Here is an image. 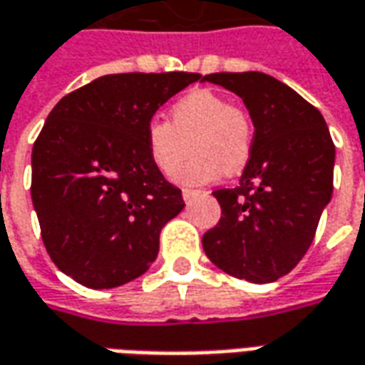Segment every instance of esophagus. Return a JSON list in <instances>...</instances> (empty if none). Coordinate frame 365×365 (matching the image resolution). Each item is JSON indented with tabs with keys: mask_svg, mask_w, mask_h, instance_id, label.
<instances>
[{
	"mask_svg": "<svg viewBox=\"0 0 365 365\" xmlns=\"http://www.w3.org/2000/svg\"><path fill=\"white\" fill-rule=\"evenodd\" d=\"M200 193H201L200 190H190V187H185V190L182 191L183 200H185V201H190L191 197H195V195H200Z\"/></svg>",
	"mask_w": 365,
	"mask_h": 365,
	"instance_id": "1",
	"label": "esophagus"
}]
</instances>
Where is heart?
Masks as SVG:
<instances>
[{
  "instance_id": "b5f03b06",
  "label": "heart",
  "mask_w": 365,
  "mask_h": 365,
  "mask_svg": "<svg viewBox=\"0 0 365 365\" xmlns=\"http://www.w3.org/2000/svg\"><path fill=\"white\" fill-rule=\"evenodd\" d=\"M144 138L152 164L165 175L175 174L191 140L193 156L180 170L178 180L201 185L215 182L225 170L229 174L243 170L253 150V126L247 112L227 96L197 88L172 106L170 122H148Z\"/></svg>"
}]
</instances>
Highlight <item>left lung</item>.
<instances>
[{
  "instance_id": "obj_1",
  "label": "left lung",
  "mask_w": 365,
  "mask_h": 365,
  "mask_svg": "<svg viewBox=\"0 0 365 365\" xmlns=\"http://www.w3.org/2000/svg\"><path fill=\"white\" fill-rule=\"evenodd\" d=\"M205 81L243 98L255 134L239 185L213 191L221 219L201 239L203 251L235 279L272 282L314 241L332 197L334 142L318 108L274 76L213 73Z\"/></svg>"
}]
</instances>
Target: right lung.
<instances>
[{"instance_id":"add662e5","label":"right lung","mask_w":365,"mask_h":365,"mask_svg":"<svg viewBox=\"0 0 365 365\" xmlns=\"http://www.w3.org/2000/svg\"><path fill=\"white\" fill-rule=\"evenodd\" d=\"M200 73H120L63 96L33 144L31 200L51 261L88 289H114L156 261L182 190L148 154L146 124Z\"/></svg>"}]
</instances>
